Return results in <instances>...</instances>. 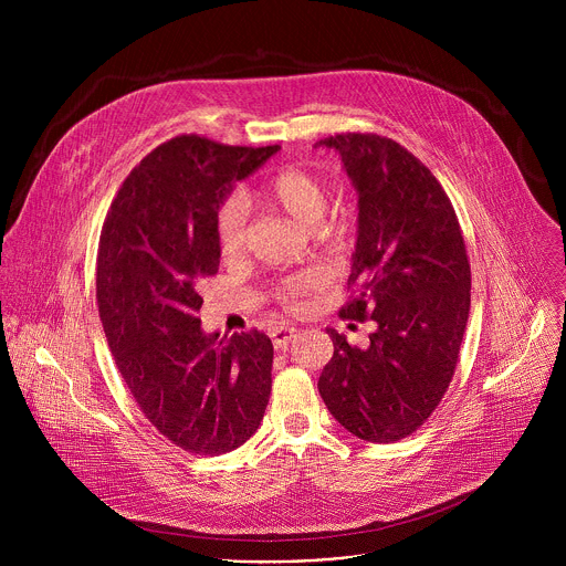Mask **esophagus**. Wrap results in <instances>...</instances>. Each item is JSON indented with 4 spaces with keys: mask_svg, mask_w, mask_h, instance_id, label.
<instances>
[{
    "mask_svg": "<svg viewBox=\"0 0 566 566\" xmlns=\"http://www.w3.org/2000/svg\"><path fill=\"white\" fill-rule=\"evenodd\" d=\"M295 327H289V325H280L271 332V338H273V345L275 349H286V345L291 343V338L295 336Z\"/></svg>",
    "mask_w": 566,
    "mask_h": 566,
    "instance_id": "obj_1",
    "label": "esophagus"
}]
</instances>
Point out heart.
<instances>
[{"label": "heart", "mask_w": 566, "mask_h": 566, "mask_svg": "<svg viewBox=\"0 0 566 566\" xmlns=\"http://www.w3.org/2000/svg\"><path fill=\"white\" fill-rule=\"evenodd\" d=\"M264 195L275 201L286 214L304 226H315L327 208V190L322 181L302 168H282L264 181ZM249 219V203L244 197H232L223 203L217 221L219 244L223 253H234L244 241ZM325 275L319 271H304L286 277L280 284V297L291 308H302V297L322 289Z\"/></svg>", "instance_id": "1"}]
</instances>
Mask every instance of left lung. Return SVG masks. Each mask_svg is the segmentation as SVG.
<instances>
[{"mask_svg": "<svg viewBox=\"0 0 566 566\" xmlns=\"http://www.w3.org/2000/svg\"><path fill=\"white\" fill-rule=\"evenodd\" d=\"M358 197L347 319H371L367 347L327 329L334 356L317 389L354 437L389 443L412 434L443 398L470 311V264L454 208L421 160L378 134H336Z\"/></svg>", "mask_w": 566, "mask_h": 566, "instance_id": "obj_1", "label": "left lung"}]
</instances>
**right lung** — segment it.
<instances>
[{"mask_svg": "<svg viewBox=\"0 0 566 566\" xmlns=\"http://www.w3.org/2000/svg\"><path fill=\"white\" fill-rule=\"evenodd\" d=\"M277 149L177 136L129 172L101 232L96 297L116 367L147 421L195 454L247 443L269 406L271 338L206 334L197 311L219 269V208Z\"/></svg>", "mask_w": 566, "mask_h": 566, "instance_id": "obj_1", "label": "right lung"}]
</instances>
